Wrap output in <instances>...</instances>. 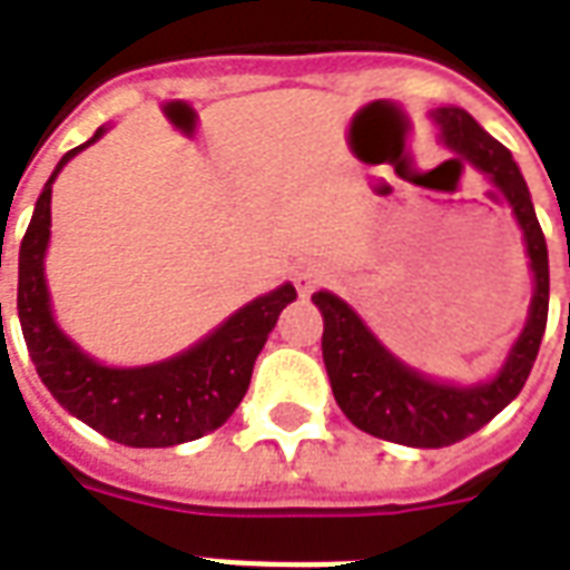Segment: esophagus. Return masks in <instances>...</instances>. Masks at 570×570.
<instances>
[{
	"label": "esophagus",
	"instance_id": "esophagus-1",
	"mask_svg": "<svg viewBox=\"0 0 570 570\" xmlns=\"http://www.w3.org/2000/svg\"><path fill=\"white\" fill-rule=\"evenodd\" d=\"M293 281H296L298 293L308 296V293H314L326 281V268L317 265V262H302V265H296V272H293Z\"/></svg>",
	"mask_w": 570,
	"mask_h": 570
}]
</instances>
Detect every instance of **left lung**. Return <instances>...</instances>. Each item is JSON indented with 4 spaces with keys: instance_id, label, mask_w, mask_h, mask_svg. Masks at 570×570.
Masks as SVG:
<instances>
[{
    "instance_id": "8db88e82",
    "label": "left lung",
    "mask_w": 570,
    "mask_h": 570,
    "mask_svg": "<svg viewBox=\"0 0 570 570\" xmlns=\"http://www.w3.org/2000/svg\"><path fill=\"white\" fill-rule=\"evenodd\" d=\"M430 118L440 128V140L476 170L489 176L491 186L513 207V216L522 237L531 274H534V296L528 308L525 330L503 360L494 379L470 384L433 382L419 370L396 360L387 347L370 333L360 314L333 293H314V305L323 314V363L333 384L338 409L345 412L354 428L372 436L415 449H442L461 442L479 428H485L503 406H510L519 391L525 387L531 366L538 360L540 338L547 330L550 311V256L547 240L540 232L534 204L513 155L491 134L479 128L476 118L461 106H440Z\"/></svg>"
}]
</instances>
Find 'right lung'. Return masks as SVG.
I'll return each instance as SVG.
<instances>
[{
  "label": "right lung",
  "instance_id": "right-lung-1",
  "mask_svg": "<svg viewBox=\"0 0 570 570\" xmlns=\"http://www.w3.org/2000/svg\"><path fill=\"white\" fill-rule=\"evenodd\" d=\"M106 134L69 149L36 200L30 228L20 240L18 317L27 351L42 384L69 415L88 428L134 449H167L198 440L223 428L247 394L253 363L281 317L296 298V286L284 284L253 298L219 323L207 338L151 366L116 370L88 357L55 323L45 284V249L51 237V186L63 164ZM2 323V302H0Z\"/></svg>",
  "mask_w": 570,
  "mask_h": 570
}]
</instances>
